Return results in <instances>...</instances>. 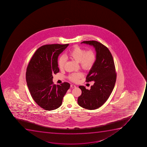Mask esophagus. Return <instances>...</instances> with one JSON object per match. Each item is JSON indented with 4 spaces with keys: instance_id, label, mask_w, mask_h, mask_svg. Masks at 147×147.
<instances>
[{
    "instance_id": "obj_1",
    "label": "esophagus",
    "mask_w": 147,
    "mask_h": 147,
    "mask_svg": "<svg viewBox=\"0 0 147 147\" xmlns=\"http://www.w3.org/2000/svg\"><path fill=\"white\" fill-rule=\"evenodd\" d=\"M70 87L71 88H76V86L75 85L71 84L70 85Z\"/></svg>"
}]
</instances>
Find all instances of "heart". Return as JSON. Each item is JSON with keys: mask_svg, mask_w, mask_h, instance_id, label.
Wrapping results in <instances>:
<instances>
[{"mask_svg": "<svg viewBox=\"0 0 147 147\" xmlns=\"http://www.w3.org/2000/svg\"><path fill=\"white\" fill-rule=\"evenodd\" d=\"M67 57L80 63V67L86 70H89L93 67L96 62V54L92 50L85 51L82 47L76 45L69 52ZM65 58L63 56L58 60V67L60 69L64 68L65 63ZM83 74L82 72L73 73L69 76V79L72 82H77L79 79L82 78Z\"/></svg>", "mask_w": 147, "mask_h": 147, "instance_id": "1", "label": "heart"}]
</instances>
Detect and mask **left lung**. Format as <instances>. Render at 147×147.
Returning <instances> with one entry per match:
<instances>
[{
  "label": "left lung",
  "instance_id": "obj_1",
  "mask_svg": "<svg viewBox=\"0 0 147 147\" xmlns=\"http://www.w3.org/2000/svg\"><path fill=\"white\" fill-rule=\"evenodd\" d=\"M93 46L96 53V60L86 77V82L94 81L90 90L79 86L82 91L78 98L80 106L88 110L100 107L109 98L115 87L116 73L112 54L108 48L96 41H83L82 44Z\"/></svg>",
  "mask_w": 147,
  "mask_h": 147
}]
</instances>
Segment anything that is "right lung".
<instances>
[{
  "label": "right lung",
  "instance_id": "obj_1",
  "mask_svg": "<svg viewBox=\"0 0 147 147\" xmlns=\"http://www.w3.org/2000/svg\"><path fill=\"white\" fill-rule=\"evenodd\" d=\"M69 44L47 45L37 50L27 68L26 79L31 96L45 110L59 107L69 83L54 84L53 74L59 72L58 57Z\"/></svg>",
  "mask_w": 147,
  "mask_h": 147
}]
</instances>
